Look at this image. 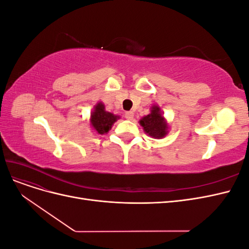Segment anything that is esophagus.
Wrapping results in <instances>:
<instances>
[{
	"label": "esophagus",
	"instance_id": "esophagus-1",
	"mask_svg": "<svg viewBox=\"0 0 249 249\" xmlns=\"http://www.w3.org/2000/svg\"><path fill=\"white\" fill-rule=\"evenodd\" d=\"M133 117H134V113L132 111H127L124 113V118L131 120V119H133Z\"/></svg>",
	"mask_w": 249,
	"mask_h": 249
}]
</instances>
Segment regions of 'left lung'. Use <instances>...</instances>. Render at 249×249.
<instances>
[{"instance_id": "obj_1", "label": "left lung", "mask_w": 249, "mask_h": 249, "mask_svg": "<svg viewBox=\"0 0 249 249\" xmlns=\"http://www.w3.org/2000/svg\"><path fill=\"white\" fill-rule=\"evenodd\" d=\"M139 123L144 132L153 138L161 139L168 133V124L163 117L160 108L155 105L150 109L149 114L142 117Z\"/></svg>"}]
</instances>
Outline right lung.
Masks as SVG:
<instances>
[{
	"label": "right lung",
	"mask_w": 249,
	"mask_h": 249,
	"mask_svg": "<svg viewBox=\"0 0 249 249\" xmlns=\"http://www.w3.org/2000/svg\"><path fill=\"white\" fill-rule=\"evenodd\" d=\"M117 119H119V116L107 112L105 110L104 104L100 102L95 105L91 116H90V124L97 134L104 135L111 130L113 124Z\"/></svg>",
	"instance_id": "right-lung-1"
}]
</instances>
